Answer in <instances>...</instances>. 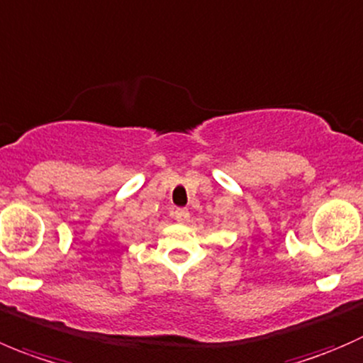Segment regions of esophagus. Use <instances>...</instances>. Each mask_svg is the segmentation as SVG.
I'll use <instances>...</instances> for the list:
<instances>
[{
    "mask_svg": "<svg viewBox=\"0 0 363 363\" xmlns=\"http://www.w3.org/2000/svg\"><path fill=\"white\" fill-rule=\"evenodd\" d=\"M174 218H177L178 222H189L190 211L186 210V208H178V210L174 211Z\"/></svg>",
    "mask_w": 363,
    "mask_h": 363,
    "instance_id": "1",
    "label": "esophagus"
}]
</instances>
